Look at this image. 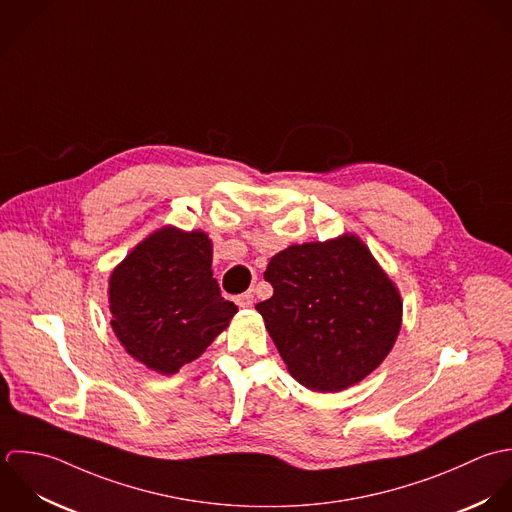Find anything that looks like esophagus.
Returning <instances> with one entry per match:
<instances>
[{
	"label": "esophagus",
	"instance_id": "1",
	"mask_svg": "<svg viewBox=\"0 0 512 512\" xmlns=\"http://www.w3.org/2000/svg\"><path fill=\"white\" fill-rule=\"evenodd\" d=\"M236 304H238L240 308H250V306L254 304V294H252V292H244V294H240V296L236 298Z\"/></svg>",
	"mask_w": 512,
	"mask_h": 512
}]
</instances>
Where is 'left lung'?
<instances>
[{
	"label": "left lung",
	"mask_w": 512,
	"mask_h": 512,
	"mask_svg": "<svg viewBox=\"0 0 512 512\" xmlns=\"http://www.w3.org/2000/svg\"><path fill=\"white\" fill-rule=\"evenodd\" d=\"M272 298L256 304L290 373L312 391L369 375L401 328V298L355 236L290 246L266 272Z\"/></svg>",
	"instance_id": "left-lung-1"
}]
</instances>
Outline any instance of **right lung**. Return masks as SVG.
I'll return each instance as SVG.
<instances>
[{
    "label": "right lung",
    "instance_id": "obj_1",
    "mask_svg": "<svg viewBox=\"0 0 512 512\" xmlns=\"http://www.w3.org/2000/svg\"><path fill=\"white\" fill-rule=\"evenodd\" d=\"M212 244L200 230L163 228L111 274V326L149 369L172 375L196 359L238 308L212 278Z\"/></svg>",
    "mask_w": 512,
    "mask_h": 512
}]
</instances>
